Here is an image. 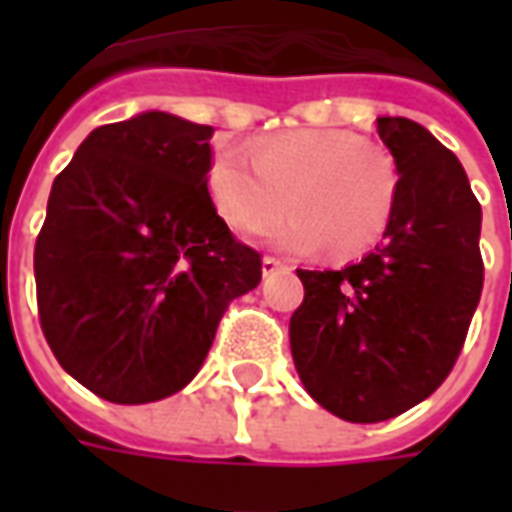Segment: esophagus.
<instances>
[{
	"instance_id": "esophagus-1",
	"label": "esophagus",
	"mask_w": 512,
	"mask_h": 512,
	"mask_svg": "<svg viewBox=\"0 0 512 512\" xmlns=\"http://www.w3.org/2000/svg\"><path fill=\"white\" fill-rule=\"evenodd\" d=\"M279 268H285L282 263H279L277 257H263V277H271V274H277Z\"/></svg>"
}]
</instances>
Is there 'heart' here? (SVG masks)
Listing matches in <instances>:
<instances>
[{
	"label": "heart",
	"mask_w": 512,
	"mask_h": 512,
	"mask_svg": "<svg viewBox=\"0 0 512 512\" xmlns=\"http://www.w3.org/2000/svg\"><path fill=\"white\" fill-rule=\"evenodd\" d=\"M249 155L219 147L208 194L224 222L257 233L296 211L268 238L290 255L332 246L351 257L381 241L397 202V169L384 147L334 128H299L257 139Z\"/></svg>",
	"instance_id": "1"
}]
</instances>
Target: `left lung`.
Wrapping results in <instances>:
<instances>
[{
  "mask_svg": "<svg viewBox=\"0 0 512 512\" xmlns=\"http://www.w3.org/2000/svg\"><path fill=\"white\" fill-rule=\"evenodd\" d=\"M397 169L384 244L356 266L304 271L290 351L334 417L384 422L450 376L483 293V211L452 150L406 117H378Z\"/></svg>",
  "mask_w": 512,
  "mask_h": 512,
  "instance_id": "1",
  "label": "left lung"
}]
</instances>
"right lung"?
Wrapping results in <instances>:
<instances>
[{
    "label": "right lung",
    "instance_id": "add662e5",
    "mask_svg": "<svg viewBox=\"0 0 512 512\" xmlns=\"http://www.w3.org/2000/svg\"><path fill=\"white\" fill-rule=\"evenodd\" d=\"M211 126L145 112L95 128L54 178L38 315L65 373L136 406L197 376L224 310L263 277L208 194Z\"/></svg>",
    "mask_w": 512,
    "mask_h": 512
}]
</instances>
